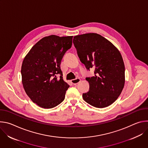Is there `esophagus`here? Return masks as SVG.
<instances>
[{
	"instance_id": "1",
	"label": "esophagus",
	"mask_w": 148,
	"mask_h": 148,
	"mask_svg": "<svg viewBox=\"0 0 148 148\" xmlns=\"http://www.w3.org/2000/svg\"><path fill=\"white\" fill-rule=\"evenodd\" d=\"M71 83L73 84L74 85H77V84L78 83H79L80 82V79L79 78H76V79H72L71 81Z\"/></svg>"
}]
</instances>
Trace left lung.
Here are the masks:
<instances>
[{
	"label": "left lung",
	"instance_id": "obj_1",
	"mask_svg": "<svg viewBox=\"0 0 148 148\" xmlns=\"http://www.w3.org/2000/svg\"><path fill=\"white\" fill-rule=\"evenodd\" d=\"M73 43L81 62L95 76L86 78L90 90L82 94L84 100L96 108H105L120 95L125 84V65L118 49L97 33L74 37Z\"/></svg>",
	"mask_w": 148,
	"mask_h": 148
}]
</instances>
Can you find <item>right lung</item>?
<instances>
[{"label":"right lung","mask_w":148,"mask_h":148,"mask_svg":"<svg viewBox=\"0 0 148 148\" xmlns=\"http://www.w3.org/2000/svg\"><path fill=\"white\" fill-rule=\"evenodd\" d=\"M73 36L50 35L36 43L25 56L21 69L23 86L41 108H52L64 101L70 87L62 79L61 61L71 47ZM60 74L59 79L56 75Z\"/></svg>","instance_id":"1"}]
</instances>
